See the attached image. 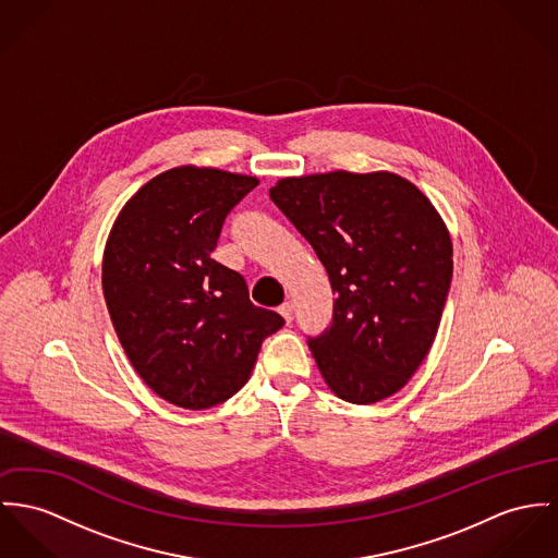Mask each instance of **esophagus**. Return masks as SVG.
Segmentation results:
<instances>
[{
	"label": "esophagus",
	"instance_id": "obj_1",
	"mask_svg": "<svg viewBox=\"0 0 558 558\" xmlns=\"http://www.w3.org/2000/svg\"><path fill=\"white\" fill-rule=\"evenodd\" d=\"M278 312L282 314V318H284L287 323L293 320V303H291V301H284V303L278 307Z\"/></svg>",
	"mask_w": 558,
	"mask_h": 558
}]
</instances>
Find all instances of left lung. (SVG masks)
I'll return each mask as SVG.
<instances>
[{
  "label": "left lung",
  "mask_w": 558,
  "mask_h": 558,
  "mask_svg": "<svg viewBox=\"0 0 558 558\" xmlns=\"http://www.w3.org/2000/svg\"><path fill=\"white\" fill-rule=\"evenodd\" d=\"M271 202L325 265L336 310L307 340L331 392L367 405L408 385L437 336L452 240L429 197L399 173L280 178Z\"/></svg>",
  "instance_id": "8db88e82"
}]
</instances>
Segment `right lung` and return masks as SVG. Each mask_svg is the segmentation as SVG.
I'll use <instances>...</instances> for the list:
<instances>
[{
	"instance_id": "1",
	"label": "right lung",
	"mask_w": 558,
	"mask_h": 558,
	"mask_svg": "<svg viewBox=\"0 0 558 558\" xmlns=\"http://www.w3.org/2000/svg\"><path fill=\"white\" fill-rule=\"evenodd\" d=\"M257 175L178 166L142 184L104 248L101 289L137 376L178 408L204 410L248 383L260 342L284 325L216 263L225 216Z\"/></svg>"
}]
</instances>
